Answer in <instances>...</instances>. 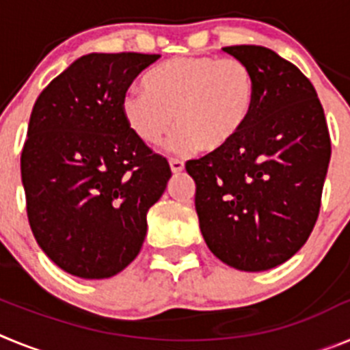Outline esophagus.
<instances>
[{"instance_id": "obj_1", "label": "esophagus", "mask_w": 350, "mask_h": 350, "mask_svg": "<svg viewBox=\"0 0 350 350\" xmlns=\"http://www.w3.org/2000/svg\"><path fill=\"white\" fill-rule=\"evenodd\" d=\"M170 168H172L173 173H180L184 170V161L170 159Z\"/></svg>"}]
</instances>
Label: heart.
<instances>
[{"label": "heart", "mask_w": 350, "mask_h": 350, "mask_svg": "<svg viewBox=\"0 0 350 350\" xmlns=\"http://www.w3.org/2000/svg\"><path fill=\"white\" fill-rule=\"evenodd\" d=\"M147 91L129 88L120 112L142 144L156 145L175 126V148L213 152L243 131L256 103V79L243 61L180 55L145 77ZM176 119H172V116Z\"/></svg>", "instance_id": "1"}]
</instances>
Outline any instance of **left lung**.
<instances>
[{"label":"left lung","mask_w":350,"mask_h":350,"mask_svg":"<svg viewBox=\"0 0 350 350\" xmlns=\"http://www.w3.org/2000/svg\"><path fill=\"white\" fill-rule=\"evenodd\" d=\"M222 51L254 73V110L230 145L187 161L185 170L213 256L237 270L265 271L310 237L332 142L317 92L295 64L259 45Z\"/></svg>","instance_id":"1"}]
</instances>
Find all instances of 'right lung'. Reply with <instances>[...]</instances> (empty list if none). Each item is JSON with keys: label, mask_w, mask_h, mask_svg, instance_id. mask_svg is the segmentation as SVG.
<instances>
[{"label": "right lung", "mask_w": 350, "mask_h": 350, "mask_svg": "<svg viewBox=\"0 0 350 350\" xmlns=\"http://www.w3.org/2000/svg\"><path fill=\"white\" fill-rule=\"evenodd\" d=\"M159 54L82 55L38 96L21 156L27 219L52 261L108 279L137 258L147 212L172 177L120 112L122 94Z\"/></svg>", "instance_id": "add662e5"}]
</instances>
